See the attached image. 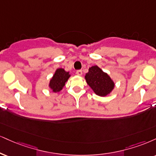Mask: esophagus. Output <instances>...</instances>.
<instances>
[{
  "mask_svg": "<svg viewBox=\"0 0 156 156\" xmlns=\"http://www.w3.org/2000/svg\"><path fill=\"white\" fill-rule=\"evenodd\" d=\"M82 73H83V72H82L81 70H78L76 71V74L78 75V76H81Z\"/></svg>",
  "mask_w": 156,
  "mask_h": 156,
  "instance_id": "1",
  "label": "esophagus"
}]
</instances>
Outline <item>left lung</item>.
Here are the masks:
<instances>
[{
	"mask_svg": "<svg viewBox=\"0 0 156 156\" xmlns=\"http://www.w3.org/2000/svg\"><path fill=\"white\" fill-rule=\"evenodd\" d=\"M85 78L94 93L100 97L107 96L114 88V83L111 78L97 66L90 67Z\"/></svg>",
	"mask_w": 156,
	"mask_h": 156,
	"instance_id": "1",
	"label": "left lung"
}]
</instances>
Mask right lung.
Returning a JSON list of instances; mask_svg holds the SVG:
<instances>
[{"instance_id":"add662e5","label":"right lung","mask_w":156,"mask_h":156,"mask_svg":"<svg viewBox=\"0 0 156 156\" xmlns=\"http://www.w3.org/2000/svg\"><path fill=\"white\" fill-rule=\"evenodd\" d=\"M70 76V75L69 74V73L65 72L64 69H57L50 81V88L53 90L54 92H58L61 91Z\"/></svg>"}]
</instances>
